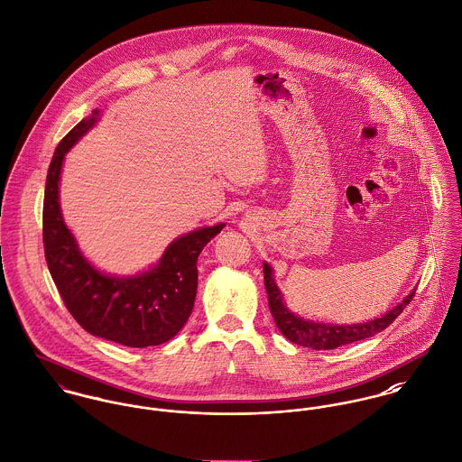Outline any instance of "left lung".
<instances>
[{"label": "left lung", "mask_w": 462, "mask_h": 462, "mask_svg": "<svg viewBox=\"0 0 462 462\" xmlns=\"http://www.w3.org/2000/svg\"><path fill=\"white\" fill-rule=\"evenodd\" d=\"M263 283L269 297V308L280 332L288 341L306 348H313V350H334L337 346H345L365 337H373L374 334L387 328L392 321L402 313V310L411 302L415 295V290H411L395 308H392L389 313H385L380 319H369L364 323H352V325H334V323L306 319L304 317L291 313L286 308L282 290L274 282V271L267 262H263Z\"/></svg>", "instance_id": "8db88e82"}]
</instances>
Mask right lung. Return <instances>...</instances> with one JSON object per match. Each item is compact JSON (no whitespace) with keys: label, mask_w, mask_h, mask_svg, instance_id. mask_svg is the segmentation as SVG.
I'll return each instance as SVG.
<instances>
[{"label":"right lung","mask_w":462,"mask_h":462,"mask_svg":"<svg viewBox=\"0 0 462 462\" xmlns=\"http://www.w3.org/2000/svg\"><path fill=\"white\" fill-rule=\"evenodd\" d=\"M100 119H82L58 143L43 199V249L49 273L77 323L97 337L145 348L172 339L189 319L197 295V260L225 223L174 239L147 271L117 276L97 269L79 248L60 206V179L67 152Z\"/></svg>","instance_id":"add662e5"}]
</instances>
